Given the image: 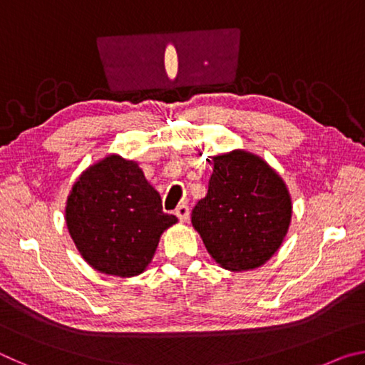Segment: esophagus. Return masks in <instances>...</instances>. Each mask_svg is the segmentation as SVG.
Returning a JSON list of instances; mask_svg holds the SVG:
<instances>
[{"label":"esophagus","mask_w":365,"mask_h":365,"mask_svg":"<svg viewBox=\"0 0 365 365\" xmlns=\"http://www.w3.org/2000/svg\"><path fill=\"white\" fill-rule=\"evenodd\" d=\"M175 215L180 222H187L190 219V207L187 205H180L175 209Z\"/></svg>","instance_id":"obj_1"}]
</instances>
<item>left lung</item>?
<instances>
[{
  "label": "left lung",
  "mask_w": 365,
  "mask_h": 365,
  "mask_svg": "<svg viewBox=\"0 0 365 365\" xmlns=\"http://www.w3.org/2000/svg\"><path fill=\"white\" fill-rule=\"evenodd\" d=\"M207 195L191 212V224L220 267H261L275 255L292 222V197L282 177L243 150L212 158Z\"/></svg>",
  "instance_id": "obj_1"
}]
</instances>
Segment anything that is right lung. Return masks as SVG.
<instances>
[{"mask_svg": "<svg viewBox=\"0 0 365 365\" xmlns=\"http://www.w3.org/2000/svg\"><path fill=\"white\" fill-rule=\"evenodd\" d=\"M177 217L135 160L109 154L73 183L66 224L82 257L101 274L135 277L151 262L159 238Z\"/></svg>", "mask_w": 365, "mask_h": 365, "instance_id": "obj_1", "label": "right lung"}]
</instances>
